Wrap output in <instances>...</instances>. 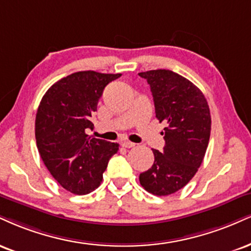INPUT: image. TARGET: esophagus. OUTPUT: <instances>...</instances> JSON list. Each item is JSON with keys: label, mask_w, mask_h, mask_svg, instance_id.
Listing matches in <instances>:
<instances>
[{"label": "esophagus", "mask_w": 251, "mask_h": 251, "mask_svg": "<svg viewBox=\"0 0 251 251\" xmlns=\"http://www.w3.org/2000/svg\"><path fill=\"white\" fill-rule=\"evenodd\" d=\"M122 146L125 147V149H131V147L135 146V144L131 143V141H124V143H122Z\"/></svg>", "instance_id": "obj_1"}]
</instances>
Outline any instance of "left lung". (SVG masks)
<instances>
[{
	"mask_svg": "<svg viewBox=\"0 0 251 251\" xmlns=\"http://www.w3.org/2000/svg\"><path fill=\"white\" fill-rule=\"evenodd\" d=\"M150 84L155 117L166 124L165 147L153 150L154 164L139 175L149 193L166 196L183 188L198 172L209 143L212 119L203 93L171 70L140 72Z\"/></svg>",
	"mask_w": 251,
	"mask_h": 251,
	"instance_id": "obj_1",
	"label": "left lung"
}]
</instances>
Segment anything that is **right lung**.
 I'll list each match as a JSON object with an SVG mask.
<instances>
[{
	"instance_id": "right-lung-1",
	"label": "right lung",
	"mask_w": 251,
	"mask_h": 251,
	"mask_svg": "<svg viewBox=\"0 0 251 251\" xmlns=\"http://www.w3.org/2000/svg\"><path fill=\"white\" fill-rule=\"evenodd\" d=\"M120 74L79 71L53 84L36 114L37 149L50 174L66 191L85 195L100 186L117 143L91 138L86 129L105 86Z\"/></svg>"
}]
</instances>
